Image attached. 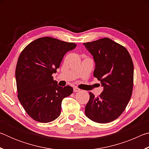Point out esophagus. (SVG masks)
<instances>
[{
	"mask_svg": "<svg viewBox=\"0 0 149 149\" xmlns=\"http://www.w3.org/2000/svg\"><path fill=\"white\" fill-rule=\"evenodd\" d=\"M80 91V89H79V88H77L76 87H74V92H78V91Z\"/></svg>",
	"mask_w": 149,
	"mask_h": 149,
	"instance_id": "1",
	"label": "esophagus"
}]
</instances>
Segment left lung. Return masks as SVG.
Listing matches in <instances>:
<instances>
[{
  "instance_id": "obj_1",
  "label": "left lung",
  "mask_w": 149,
  "mask_h": 149,
  "mask_svg": "<svg viewBox=\"0 0 149 149\" xmlns=\"http://www.w3.org/2000/svg\"><path fill=\"white\" fill-rule=\"evenodd\" d=\"M95 62L94 77L104 87L99 97L89 93L86 116L93 122L106 123L120 116L132 97L133 64L125 48L109 38L84 43Z\"/></svg>"
}]
</instances>
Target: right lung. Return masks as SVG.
<instances>
[{
  "mask_svg": "<svg viewBox=\"0 0 149 149\" xmlns=\"http://www.w3.org/2000/svg\"><path fill=\"white\" fill-rule=\"evenodd\" d=\"M76 44L45 37L27 45L17 60L16 79L17 98L30 117L37 122L54 121L61 112L62 100L73 93L67 85L54 81L63 57Z\"/></svg>",
  "mask_w": 149,
  "mask_h": 149,
  "instance_id": "add662e5",
  "label": "right lung"
}]
</instances>
